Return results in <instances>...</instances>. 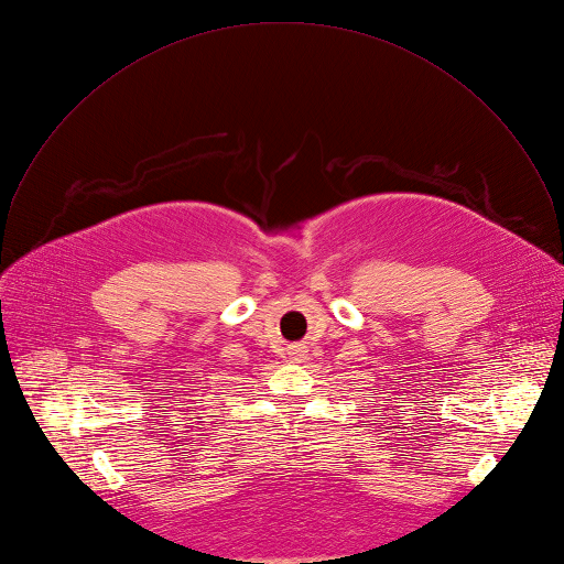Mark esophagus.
<instances>
[{
  "instance_id": "1",
  "label": "esophagus",
  "mask_w": 564,
  "mask_h": 564,
  "mask_svg": "<svg viewBox=\"0 0 564 564\" xmlns=\"http://www.w3.org/2000/svg\"><path fill=\"white\" fill-rule=\"evenodd\" d=\"M289 355H291V359H295V361H304V359H306V350H304L302 346H293V348L289 350Z\"/></svg>"
}]
</instances>
